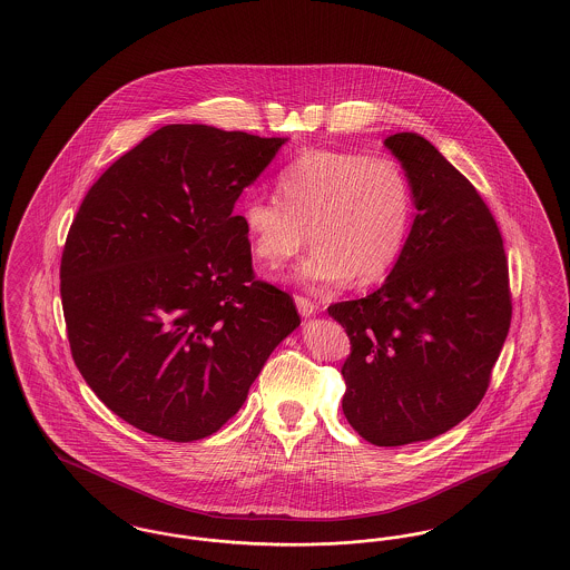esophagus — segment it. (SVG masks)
Listing matches in <instances>:
<instances>
[{
  "mask_svg": "<svg viewBox=\"0 0 570 570\" xmlns=\"http://www.w3.org/2000/svg\"><path fill=\"white\" fill-rule=\"evenodd\" d=\"M295 303L296 309H298V314H301L303 318L314 316L316 309H318V305H316L312 298H307V296H295Z\"/></svg>",
  "mask_w": 570,
  "mask_h": 570,
  "instance_id": "obj_1",
  "label": "esophagus"
}]
</instances>
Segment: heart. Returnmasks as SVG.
I'll return each mask as SVG.
<instances>
[{
  "mask_svg": "<svg viewBox=\"0 0 570 570\" xmlns=\"http://www.w3.org/2000/svg\"><path fill=\"white\" fill-rule=\"evenodd\" d=\"M275 197L242 205L239 220L252 256L277 269L312 244L298 279L324 288L352 275L356 284L384 279L407 246L413 225V188L405 167L392 157L352 150H305L288 163Z\"/></svg>",
  "mask_w": 570,
  "mask_h": 570,
  "instance_id": "b5f03b06",
  "label": "heart"
}]
</instances>
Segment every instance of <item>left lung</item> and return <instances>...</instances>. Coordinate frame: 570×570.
Segmentation results:
<instances>
[{
    "label": "left lung",
    "mask_w": 570,
    "mask_h": 570,
    "mask_svg": "<svg viewBox=\"0 0 570 570\" xmlns=\"http://www.w3.org/2000/svg\"><path fill=\"white\" fill-rule=\"evenodd\" d=\"M417 209L382 288L328 307L350 337L342 407L373 445L396 448L454 429L490 386L511 324L501 230L450 160L417 134H394Z\"/></svg>",
    "instance_id": "left-lung-1"
}]
</instances>
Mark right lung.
Instances as JSON below:
<instances>
[{"label": "right lung", "instance_id": "1", "mask_svg": "<svg viewBox=\"0 0 570 570\" xmlns=\"http://www.w3.org/2000/svg\"><path fill=\"white\" fill-rule=\"evenodd\" d=\"M282 137L167 125L92 184L61 256L73 363L108 410L188 443L244 405L293 296L256 279L239 216Z\"/></svg>", "mask_w": 570, "mask_h": 570}]
</instances>
